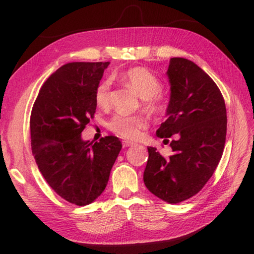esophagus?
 <instances>
[{
	"instance_id": "esophagus-1",
	"label": "esophagus",
	"mask_w": 254,
	"mask_h": 254,
	"mask_svg": "<svg viewBox=\"0 0 254 254\" xmlns=\"http://www.w3.org/2000/svg\"><path fill=\"white\" fill-rule=\"evenodd\" d=\"M122 144H123L124 148H127V147H131V145H133L134 143L131 142V141L126 140V141H122Z\"/></svg>"
}]
</instances>
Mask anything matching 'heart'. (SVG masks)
Instances as JSON below:
<instances>
[{
  "mask_svg": "<svg viewBox=\"0 0 254 254\" xmlns=\"http://www.w3.org/2000/svg\"><path fill=\"white\" fill-rule=\"evenodd\" d=\"M124 84L133 89L143 100V106L153 113L163 109L161 96L162 84L152 72L142 67L130 68L121 75ZM111 78H105L97 85L95 101L98 106L107 107L111 98ZM148 121L142 115H121L118 114L111 119L109 128L115 134L124 139H136L141 130L147 127Z\"/></svg>",
  "mask_w": 254,
  "mask_h": 254,
  "instance_id": "obj_1",
  "label": "heart"
}]
</instances>
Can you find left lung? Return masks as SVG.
I'll list each match as a JSON object with an SVG mask.
<instances>
[{
  "label": "left lung",
  "instance_id": "8db88e82",
  "mask_svg": "<svg viewBox=\"0 0 254 254\" xmlns=\"http://www.w3.org/2000/svg\"><path fill=\"white\" fill-rule=\"evenodd\" d=\"M167 76L168 119L157 135L166 142L176 136L170 142L173 153L165 158L149 147L143 182L158 198L178 204L196 195L213 176L224 150L227 118L217 85L195 63L171 58Z\"/></svg>",
  "mask_w": 254,
  "mask_h": 254
}]
</instances>
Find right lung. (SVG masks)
<instances>
[{"label":"right lung","instance_id":"right-lung-1","mask_svg":"<svg viewBox=\"0 0 254 254\" xmlns=\"http://www.w3.org/2000/svg\"><path fill=\"white\" fill-rule=\"evenodd\" d=\"M110 63H69L42 85L34 102L30 132L32 154L49 186L71 204L93 203L104 191L122 149L119 137L81 139L94 118L95 91Z\"/></svg>","mask_w":254,"mask_h":254}]
</instances>
